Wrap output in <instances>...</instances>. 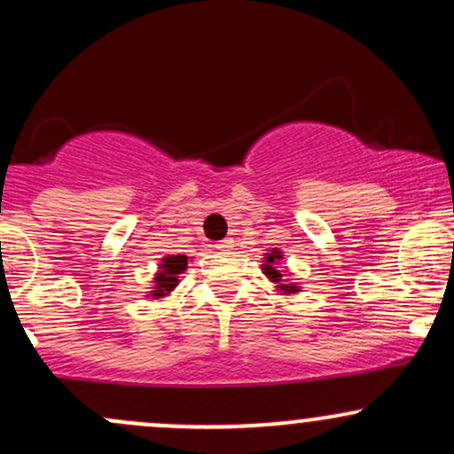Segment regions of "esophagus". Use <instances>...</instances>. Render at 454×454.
I'll return each mask as SVG.
<instances>
[{
  "instance_id": "obj_1",
  "label": "esophagus",
  "mask_w": 454,
  "mask_h": 454,
  "mask_svg": "<svg viewBox=\"0 0 454 454\" xmlns=\"http://www.w3.org/2000/svg\"><path fill=\"white\" fill-rule=\"evenodd\" d=\"M232 239H223V241H220V243H215V247L217 249H231L232 247Z\"/></svg>"
}]
</instances>
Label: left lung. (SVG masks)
Segmentation results:
<instances>
[{
  "mask_svg": "<svg viewBox=\"0 0 454 454\" xmlns=\"http://www.w3.org/2000/svg\"><path fill=\"white\" fill-rule=\"evenodd\" d=\"M278 258H279V252L267 254V262H269V264H262L264 273H267V278H270L273 281H279V279H281V273H279L278 269L273 267L275 260H278ZM281 290H288V293H296V286H293V284H290V286L284 284V286H281Z\"/></svg>",
  "mask_w": 454,
  "mask_h": 454,
  "instance_id": "left-lung-1",
  "label": "left lung"
}]
</instances>
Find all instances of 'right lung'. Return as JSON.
I'll return each mask as SVG.
<instances>
[{
  "label": "right lung",
  "mask_w": 454,
  "mask_h": 454,
  "mask_svg": "<svg viewBox=\"0 0 454 454\" xmlns=\"http://www.w3.org/2000/svg\"><path fill=\"white\" fill-rule=\"evenodd\" d=\"M187 267V258L185 256H168L164 258V264H161V273L155 278V290L153 296H161L168 294L170 290L179 284L176 275L184 273Z\"/></svg>",
  "instance_id": "1"
}]
</instances>
